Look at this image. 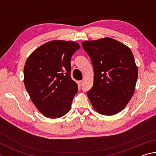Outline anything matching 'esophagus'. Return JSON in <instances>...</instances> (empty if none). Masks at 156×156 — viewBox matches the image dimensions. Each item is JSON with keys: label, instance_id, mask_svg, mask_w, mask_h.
I'll list each match as a JSON object with an SVG mask.
<instances>
[{"label": "esophagus", "instance_id": "1", "mask_svg": "<svg viewBox=\"0 0 156 156\" xmlns=\"http://www.w3.org/2000/svg\"><path fill=\"white\" fill-rule=\"evenodd\" d=\"M83 80H79V81H78V84L79 86H81L82 84H83Z\"/></svg>", "mask_w": 156, "mask_h": 156}]
</instances>
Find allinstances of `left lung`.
<instances>
[{"instance_id": "8db88e82", "label": "left lung", "mask_w": 156, "mask_h": 156, "mask_svg": "<svg viewBox=\"0 0 156 156\" xmlns=\"http://www.w3.org/2000/svg\"><path fill=\"white\" fill-rule=\"evenodd\" d=\"M83 49L94 68V84L87 96L94 109L113 115L125 109L133 96L138 70L131 50L112 38L85 41Z\"/></svg>"}]
</instances>
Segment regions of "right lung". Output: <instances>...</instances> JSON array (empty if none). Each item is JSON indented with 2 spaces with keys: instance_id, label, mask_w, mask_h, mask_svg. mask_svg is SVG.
Segmentation results:
<instances>
[{
  "instance_id": "obj_1",
  "label": "right lung",
  "mask_w": 156,
  "mask_h": 156,
  "mask_svg": "<svg viewBox=\"0 0 156 156\" xmlns=\"http://www.w3.org/2000/svg\"><path fill=\"white\" fill-rule=\"evenodd\" d=\"M73 41L54 40L31 53L24 67V84L31 101L49 118L65 115L72 107L78 84L71 78V58L80 49Z\"/></svg>"
}]
</instances>
